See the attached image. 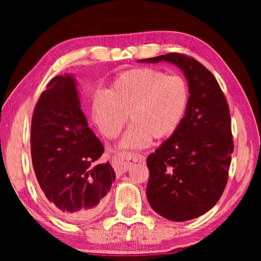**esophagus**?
Here are the masks:
<instances>
[{
	"label": "esophagus",
	"instance_id": "34e87169",
	"mask_svg": "<svg viewBox=\"0 0 261 261\" xmlns=\"http://www.w3.org/2000/svg\"><path fill=\"white\" fill-rule=\"evenodd\" d=\"M143 156L140 154H131V153H123L117 155L116 158H114L113 160V166L115 171L118 175H121L123 173L129 169V168L134 165V163L138 162L139 160H141Z\"/></svg>",
	"mask_w": 261,
	"mask_h": 261
}]
</instances>
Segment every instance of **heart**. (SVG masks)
<instances>
[{"instance_id":"heart-1","label":"heart","mask_w":261,"mask_h":261,"mask_svg":"<svg viewBox=\"0 0 261 261\" xmlns=\"http://www.w3.org/2000/svg\"><path fill=\"white\" fill-rule=\"evenodd\" d=\"M190 92L179 76L149 68L121 73L106 91V98L94 101L93 120L107 138H116L127 116L132 125L120 143L122 149L146 147L152 139L173 136L187 114Z\"/></svg>"}]
</instances>
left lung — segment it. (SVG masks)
Listing matches in <instances>:
<instances>
[{"label": "left lung", "instance_id": "1", "mask_svg": "<svg viewBox=\"0 0 261 261\" xmlns=\"http://www.w3.org/2000/svg\"><path fill=\"white\" fill-rule=\"evenodd\" d=\"M139 63L167 62L187 78L190 100L178 130L147 156V200L175 222L196 219L226 188L233 143L230 113L215 77L192 57L170 53Z\"/></svg>", "mask_w": 261, "mask_h": 261}]
</instances>
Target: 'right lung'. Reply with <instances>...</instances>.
Listing matches in <instances>:
<instances>
[{
	"instance_id": "add662e5",
	"label": "right lung",
	"mask_w": 261,
	"mask_h": 261,
	"mask_svg": "<svg viewBox=\"0 0 261 261\" xmlns=\"http://www.w3.org/2000/svg\"><path fill=\"white\" fill-rule=\"evenodd\" d=\"M103 151L81 108L76 78H53L35 106L31 154L47 204L62 219L90 220L103 208L116 178L109 162L96 163Z\"/></svg>"
}]
</instances>
